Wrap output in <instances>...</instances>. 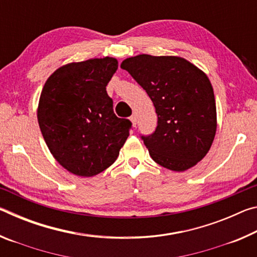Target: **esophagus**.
<instances>
[{
	"mask_svg": "<svg viewBox=\"0 0 257 257\" xmlns=\"http://www.w3.org/2000/svg\"><path fill=\"white\" fill-rule=\"evenodd\" d=\"M130 121H132L133 124L135 125V127H136V124H137V115L136 114H133L132 116H130Z\"/></svg>",
	"mask_w": 257,
	"mask_h": 257,
	"instance_id": "esophagus-1",
	"label": "esophagus"
}]
</instances>
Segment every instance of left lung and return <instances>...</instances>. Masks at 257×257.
<instances>
[{
    "instance_id": "left-lung-1",
    "label": "left lung",
    "mask_w": 257,
    "mask_h": 257,
    "mask_svg": "<svg viewBox=\"0 0 257 257\" xmlns=\"http://www.w3.org/2000/svg\"><path fill=\"white\" fill-rule=\"evenodd\" d=\"M153 102L158 125L142 136L151 158L172 171L196 165L216 132L214 93L207 76L179 56L141 54L121 63Z\"/></svg>"
}]
</instances>
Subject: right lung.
I'll use <instances>...</instances> for the list:
<instances>
[{"label": "right lung", "mask_w": 257, "mask_h": 257, "mask_svg": "<svg viewBox=\"0 0 257 257\" xmlns=\"http://www.w3.org/2000/svg\"><path fill=\"white\" fill-rule=\"evenodd\" d=\"M118 69L114 58L90 59L55 70L43 87L37 119L54 159L80 177L114 163L132 122L118 118L106 86Z\"/></svg>", "instance_id": "right-lung-1"}]
</instances>
